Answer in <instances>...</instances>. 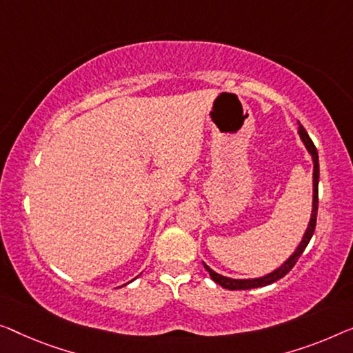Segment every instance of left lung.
Here are the masks:
<instances>
[{"instance_id":"obj_1","label":"left lung","mask_w":353,"mask_h":353,"mask_svg":"<svg viewBox=\"0 0 353 353\" xmlns=\"http://www.w3.org/2000/svg\"><path fill=\"white\" fill-rule=\"evenodd\" d=\"M298 134L301 141L306 145V149L309 154L312 157V163H314V174H312V187H314V192H312V214H311V220H309V225L306 231H304V236L301 239V243L299 245L294 249L293 254L288 256V259L282 263L281 266L274 270L270 274L266 276H261V277H255V279H231L227 276H222L219 274V272H215L214 270H210V268L206 265V263H203L204 268H206V271L209 272L210 279L215 283H219V285H222L223 288H228V290H249V288H259V287H265V285H270V283L279 281V279H282L285 274L290 272L292 268L296 265V261L301 254L306 249L309 241H311L312 234H314V230H315V223H317V209H319V176H320V171H319V154H317V149H315L314 143L309 138L307 131L304 130V126L298 122Z\"/></svg>"}]
</instances>
